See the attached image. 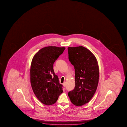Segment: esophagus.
<instances>
[{"mask_svg":"<svg viewBox=\"0 0 127 127\" xmlns=\"http://www.w3.org/2000/svg\"><path fill=\"white\" fill-rule=\"evenodd\" d=\"M66 83H65V82H64V83L63 84V85L64 87H65V86H66Z\"/></svg>","mask_w":127,"mask_h":127,"instance_id":"esophagus-1","label":"esophagus"}]
</instances>
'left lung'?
I'll list each match as a JSON object with an SVG mask.
<instances>
[{
    "label": "left lung",
    "mask_w": 127,
    "mask_h": 127,
    "mask_svg": "<svg viewBox=\"0 0 127 127\" xmlns=\"http://www.w3.org/2000/svg\"><path fill=\"white\" fill-rule=\"evenodd\" d=\"M68 59L74 66L75 87L68 93L71 102L80 106L88 103L96 90L99 79L98 64L93 53L83 46L68 47Z\"/></svg>",
    "instance_id": "left-lung-1"
}]
</instances>
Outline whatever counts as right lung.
<instances>
[{
  "label": "right lung",
  "mask_w": 127,
  "mask_h": 127,
  "mask_svg": "<svg viewBox=\"0 0 127 127\" xmlns=\"http://www.w3.org/2000/svg\"><path fill=\"white\" fill-rule=\"evenodd\" d=\"M65 47L48 46L34 55L30 68L31 86L34 95L42 103L53 104L62 93L63 85L54 73L53 64Z\"/></svg>",
  "instance_id": "right-lung-1"
}]
</instances>
